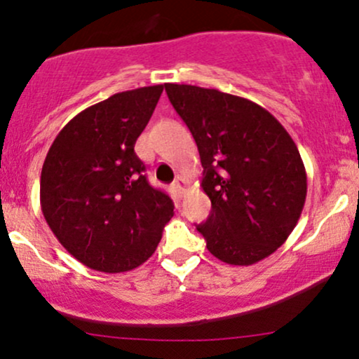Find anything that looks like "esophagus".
Segmentation results:
<instances>
[{
	"mask_svg": "<svg viewBox=\"0 0 359 359\" xmlns=\"http://www.w3.org/2000/svg\"><path fill=\"white\" fill-rule=\"evenodd\" d=\"M185 187H187V185H185V180L182 179V177H177V179L174 180V189H175V192L179 194V197H182L185 194Z\"/></svg>",
	"mask_w": 359,
	"mask_h": 359,
	"instance_id": "34e87169",
	"label": "esophagus"
}]
</instances>
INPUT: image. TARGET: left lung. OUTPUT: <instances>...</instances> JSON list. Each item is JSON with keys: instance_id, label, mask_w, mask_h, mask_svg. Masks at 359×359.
I'll list each match as a JSON object with an SVG mask.
<instances>
[{"instance_id": "left-lung-1", "label": "left lung", "mask_w": 359, "mask_h": 359, "mask_svg": "<svg viewBox=\"0 0 359 359\" xmlns=\"http://www.w3.org/2000/svg\"><path fill=\"white\" fill-rule=\"evenodd\" d=\"M203 163L211 214L197 231L221 262L248 266L294 231L307 196L302 158L278 119L257 102L217 89L165 84Z\"/></svg>"}]
</instances>
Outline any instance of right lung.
<instances>
[{
    "label": "right lung",
    "instance_id": "obj_1",
    "mask_svg": "<svg viewBox=\"0 0 359 359\" xmlns=\"http://www.w3.org/2000/svg\"><path fill=\"white\" fill-rule=\"evenodd\" d=\"M163 84L113 94L74 116L53 140L40 177L52 233L89 269L121 273L147 262L174 216L165 192L148 184L135 143Z\"/></svg>",
    "mask_w": 359,
    "mask_h": 359
}]
</instances>
